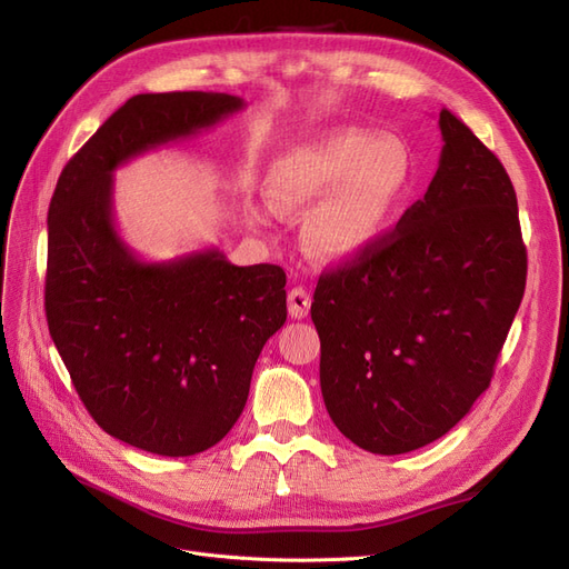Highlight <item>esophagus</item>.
I'll list each match as a JSON object with an SVG mask.
<instances>
[{"instance_id": "obj_1", "label": "esophagus", "mask_w": 569, "mask_h": 569, "mask_svg": "<svg viewBox=\"0 0 569 569\" xmlns=\"http://www.w3.org/2000/svg\"><path fill=\"white\" fill-rule=\"evenodd\" d=\"M287 301H289V316H291V318L301 320V318L308 316V311H311V295H308V291H306L303 287H295V289H291Z\"/></svg>"}]
</instances>
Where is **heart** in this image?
<instances>
[{"mask_svg": "<svg viewBox=\"0 0 569 569\" xmlns=\"http://www.w3.org/2000/svg\"><path fill=\"white\" fill-rule=\"evenodd\" d=\"M408 173V151L396 137L337 130L280 153L266 173V194L280 213H306L318 202L306 226L308 249L320 261L347 263L385 234Z\"/></svg>", "mask_w": 569, "mask_h": 569, "instance_id": "b5f03b06", "label": "heart"}]
</instances>
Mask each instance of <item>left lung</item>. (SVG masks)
<instances>
[{
	"label": "left lung",
	"instance_id": "8db88e82",
	"mask_svg": "<svg viewBox=\"0 0 569 569\" xmlns=\"http://www.w3.org/2000/svg\"><path fill=\"white\" fill-rule=\"evenodd\" d=\"M437 176L356 261L325 270L311 318L339 432L399 456L437 441L491 385L527 282L503 163L441 109Z\"/></svg>",
	"mask_w": 569,
	"mask_h": 569
}]
</instances>
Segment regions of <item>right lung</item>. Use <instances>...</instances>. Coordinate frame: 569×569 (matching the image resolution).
Wrapping results in <instances>:
<instances>
[{
  "instance_id": "right-lung-1",
  "label": "right lung",
  "mask_w": 569,
  "mask_h": 569,
  "mask_svg": "<svg viewBox=\"0 0 569 569\" xmlns=\"http://www.w3.org/2000/svg\"><path fill=\"white\" fill-rule=\"evenodd\" d=\"M242 109L226 92L137 94L66 163L49 203V335L94 422L157 456L211 449L242 416L287 320V274L218 249L140 261L116 230L113 170Z\"/></svg>"
}]
</instances>
